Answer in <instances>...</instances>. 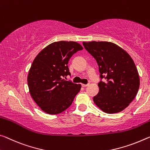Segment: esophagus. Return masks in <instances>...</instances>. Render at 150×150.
<instances>
[{
	"mask_svg": "<svg viewBox=\"0 0 150 150\" xmlns=\"http://www.w3.org/2000/svg\"><path fill=\"white\" fill-rule=\"evenodd\" d=\"M88 85H89V84H82V85H81V86H82V87H85L88 86Z\"/></svg>",
	"mask_w": 150,
	"mask_h": 150,
	"instance_id": "obj_1",
	"label": "esophagus"
}]
</instances>
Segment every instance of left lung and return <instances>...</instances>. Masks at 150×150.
<instances>
[{"instance_id": "left-lung-1", "label": "left lung", "mask_w": 150, "mask_h": 150, "mask_svg": "<svg viewBox=\"0 0 150 150\" xmlns=\"http://www.w3.org/2000/svg\"><path fill=\"white\" fill-rule=\"evenodd\" d=\"M83 45L96 60L100 73L99 91L93 97L94 103L107 113L120 112L134 100L139 87L138 71L134 61L113 42L91 41Z\"/></svg>"}]
</instances>
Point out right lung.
Here are the masks:
<instances>
[{
	"label": "right lung",
	"mask_w": 150,
	"mask_h": 150,
	"mask_svg": "<svg viewBox=\"0 0 150 150\" xmlns=\"http://www.w3.org/2000/svg\"><path fill=\"white\" fill-rule=\"evenodd\" d=\"M83 49L74 41H58L49 45L33 61L27 81L33 100L48 114L66 110L79 92L81 85L67 81L70 75L67 64L73 54Z\"/></svg>",
	"instance_id": "1"
}]
</instances>
